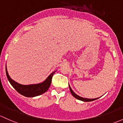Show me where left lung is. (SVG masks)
<instances>
[{
    "instance_id": "obj_1",
    "label": "left lung",
    "mask_w": 123,
    "mask_h": 123,
    "mask_svg": "<svg viewBox=\"0 0 123 123\" xmlns=\"http://www.w3.org/2000/svg\"><path fill=\"white\" fill-rule=\"evenodd\" d=\"M69 90H70V91L71 92L72 95H73V97H74L75 98L79 99V100H81V101H85V102H89V101H92L94 100H95V99L99 98H93V99H90V98H83V97H81L79 96V95H77V94H76L72 90L71 88L70 85H69Z\"/></svg>"
}]
</instances>
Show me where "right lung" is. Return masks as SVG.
<instances>
[{
	"instance_id": "right-lung-1",
	"label": "right lung",
	"mask_w": 123,
	"mask_h": 123,
	"mask_svg": "<svg viewBox=\"0 0 123 123\" xmlns=\"http://www.w3.org/2000/svg\"><path fill=\"white\" fill-rule=\"evenodd\" d=\"M55 72V71L52 72L48 77V78L41 83L37 84L22 85L18 83L17 82L15 81L10 78V76L9 75L8 72H7L6 65V76H7V78L10 84L12 85L13 87L19 94L25 97H34L41 95L46 92L51 85L52 76Z\"/></svg>"
}]
</instances>
